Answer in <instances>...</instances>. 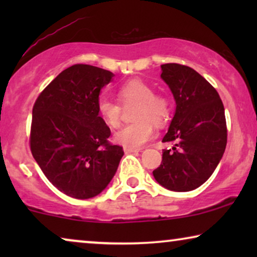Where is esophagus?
Returning a JSON list of instances; mask_svg holds the SVG:
<instances>
[{
	"label": "esophagus",
	"mask_w": 257,
	"mask_h": 257,
	"mask_svg": "<svg viewBox=\"0 0 257 257\" xmlns=\"http://www.w3.org/2000/svg\"><path fill=\"white\" fill-rule=\"evenodd\" d=\"M124 152L126 154H130V153H137V152H140V150L138 149H128V147H125L124 149Z\"/></svg>",
	"instance_id": "34e87169"
}]
</instances>
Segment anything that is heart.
Masks as SVG:
<instances>
[{
	"label": "heart",
	"mask_w": 257,
	"mask_h": 257,
	"mask_svg": "<svg viewBox=\"0 0 257 257\" xmlns=\"http://www.w3.org/2000/svg\"><path fill=\"white\" fill-rule=\"evenodd\" d=\"M118 98L124 105L138 103L133 119L135 122L125 125L113 135V142L128 149H140L153 139L154 125H163L170 115V104L164 96L154 94L153 87L142 79H131L119 87ZM98 113L110 126L118 127L120 124V105L107 97H100L97 101Z\"/></svg>",
	"instance_id": "heart-1"
}]
</instances>
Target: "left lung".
<instances>
[{
  "label": "left lung",
  "mask_w": 257,
  "mask_h": 257,
  "mask_svg": "<svg viewBox=\"0 0 257 257\" xmlns=\"http://www.w3.org/2000/svg\"><path fill=\"white\" fill-rule=\"evenodd\" d=\"M161 79L170 87L175 112L164 143H174L163 151V161L153 177L163 187L189 192L208 180L227 145L224 107L217 91L186 65H161Z\"/></svg>",
  "instance_id": "left-lung-1"
}]
</instances>
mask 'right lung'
<instances>
[{"label":"right lung","instance_id":"1","mask_svg":"<svg viewBox=\"0 0 257 257\" xmlns=\"http://www.w3.org/2000/svg\"><path fill=\"white\" fill-rule=\"evenodd\" d=\"M113 76L97 66L72 65L34 105L31 153L48 180L71 198L100 194L124 156L122 147L107 142L111 131L97 108L101 89Z\"/></svg>","mask_w":257,"mask_h":257}]
</instances>
